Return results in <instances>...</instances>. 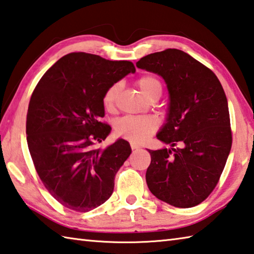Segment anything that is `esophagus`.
<instances>
[{"mask_svg": "<svg viewBox=\"0 0 254 254\" xmlns=\"http://www.w3.org/2000/svg\"><path fill=\"white\" fill-rule=\"evenodd\" d=\"M131 149L132 150H137V149H140V147L137 146L136 144H134V143H131Z\"/></svg>", "mask_w": 254, "mask_h": 254, "instance_id": "34e87169", "label": "esophagus"}]
</instances>
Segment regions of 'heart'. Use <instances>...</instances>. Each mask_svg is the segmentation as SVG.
I'll return each mask as SVG.
<instances>
[{"instance_id": "1", "label": "heart", "mask_w": 254, "mask_h": 254, "mask_svg": "<svg viewBox=\"0 0 254 254\" xmlns=\"http://www.w3.org/2000/svg\"><path fill=\"white\" fill-rule=\"evenodd\" d=\"M143 95L147 99L154 91H161V82L155 76L144 75L137 80ZM122 89L121 82H115L105 90L102 102L108 111H112ZM158 128V120L151 115H126L115 122L114 131L117 135L133 143H142Z\"/></svg>"}]
</instances>
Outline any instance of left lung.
I'll return each mask as SVG.
<instances>
[{
	"mask_svg": "<svg viewBox=\"0 0 254 254\" xmlns=\"http://www.w3.org/2000/svg\"><path fill=\"white\" fill-rule=\"evenodd\" d=\"M136 66L162 76L170 95L167 123L156 137L172 147L149 150L147 187L173 206H195L214 190L231 150L223 87L209 67L181 50L149 54Z\"/></svg>",
	"mask_w": 254,
	"mask_h": 254,
	"instance_id": "left-lung-1",
	"label": "left lung"
}]
</instances>
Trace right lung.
Wrapping results in <instances>:
<instances>
[{"mask_svg": "<svg viewBox=\"0 0 254 254\" xmlns=\"http://www.w3.org/2000/svg\"><path fill=\"white\" fill-rule=\"evenodd\" d=\"M134 72L130 61L73 52L55 62L32 93L27 146L45 189L67 209L89 212L112 194L131 146L119 139L104 150L95 147L111 132L101 121L102 99L110 85Z\"/></svg>", "mask_w": 254, "mask_h": 254, "instance_id": "right-lung-1", "label": "right lung"}]
</instances>
